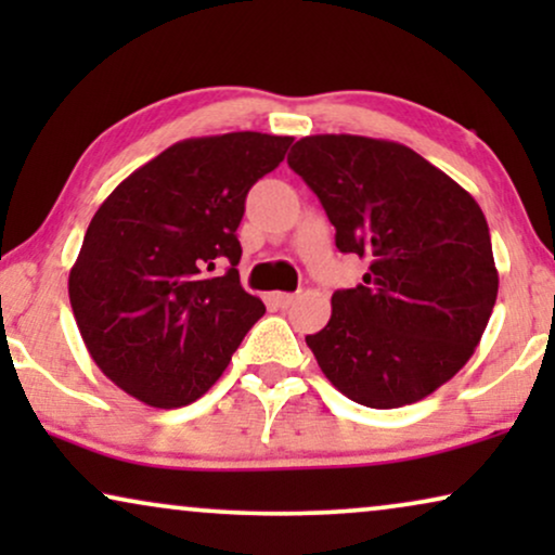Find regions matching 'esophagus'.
<instances>
[{
	"label": "esophagus",
	"mask_w": 555,
	"mask_h": 555,
	"mask_svg": "<svg viewBox=\"0 0 555 555\" xmlns=\"http://www.w3.org/2000/svg\"><path fill=\"white\" fill-rule=\"evenodd\" d=\"M295 300H298V295L295 293H275V302L280 308H291Z\"/></svg>",
	"instance_id": "1"
}]
</instances>
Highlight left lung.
Returning <instances> with one entry per match:
<instances>
[{
    "mask_svg": "<svg viewBox=\"0 0 555 555\" xmlns=\"http://www.w3.org/2000/svg\"><path fill=\"white\" fill-rule=\"evenodd\" d=\"M321 199L336 247L369 262L336 291L318 366L356 404L397 409L469 361L498 298L490 230L473 196L416 151L366 135H306L287 156Z\"/></svg>",
    "mask_w": 555,
    "mask_h": 555,
    "instance_id": "left-lung-1",
    "label": "left lung"
}]
</instances>
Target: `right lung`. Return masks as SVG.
<instances>
[{
	"label": "right lung",
	"mask_w": 555,
	"mask_h": 555,
	"mask_svg": "<svg viewBox=\"0 0 555 555\" xmlns=\"http://www.w3.org/2000/svg\"><path fill=\"white\" fill-rule=\"evenodd\" d=\"M291 143L255 131L179 141L98 207L67 291L90 359L118 389L173 409L222 376L264 313L237 272L247 192ZM219 261L228 270L211 276Z\"/></svg>",
	"instance_id": "obj_1"
}]
</instances>
